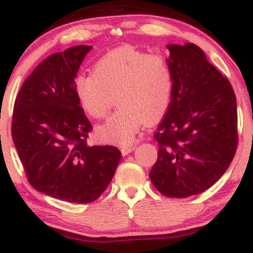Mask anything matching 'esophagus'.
I'll use <instances>...</instances> for the list:
<instances>
[{
	"mask_svg": "<svg viewBox=\"0 0 253 253\" xmlns=\"http://www.w3.org/2000/svg\"><path fill=\"white\" fill-rule=\"evenodd\" d=\"M134 149L135 145H124V146H121V152H123V155H128Z\"/></svg>",
	"mask_w": 253,
	"mask_h": 253,
	"instance_id": "esophagus-1",
	"label": "esophagus"
}]
</instances>
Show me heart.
Instances as JSON below:
<instances>
[{"mask_svg":"<svg viewBox=\"0 0 253 253\" xmlns=\"http://www.w3.org/2000/svg\"><path fill=\"white\" fill-rule=\"evenodd\" d=\"M74 88L82 108L94 119L106 118L118 97L120 108L97 134L102 140L128 144L146 119L155 120L169 108L173 72L162 54L123 46L100 58L94 74H78Z\"/></svg>","mask_w":253,"mask_h":253,"instance_id":"heart-1","label":"heart"}]
</instances>
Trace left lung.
<instances>
[{"label":"left lung","instance_id":"8db88e82","mask_svg":"<svg viewBox=\"0 0 253 253\" xmlns=\"http://www.w3.org/2000/svg\"><path fill=\"white\" fill-rule=\"evenodd\" d=\"M173 91L155 139L158 158L151 182L168 197L210 189L231 164L238 146L237 98L195 43L169 45Z\"/></svg>","mask_w":253,"mask_h":253}]
</instances>
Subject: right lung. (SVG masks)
Masks as SVG:
<instances>
[{
    "label": "right lung",
    "instance_id": "obj_1",
    "mask_svg": "<svg viewBox=\"0 0 253 253\" xmlns=\"http://www.w3.org/2000/svg\"><path fill=\"white\" fill-rule=\"evenodd\" d=\"M91 48L74 46L43 59L22 84L11 121V136L30 184L74 203L97 200L121 158L118 147L86 143L92 126L74 81Z\"/></svg>",
    "mask_w": 253,
    "mask_h": 253
}]
</instances>
